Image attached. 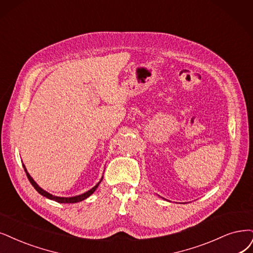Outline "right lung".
Here are the masks:
<instances>
[{
    "mask_svg": "<svg viewBox=\"0 0 253 253\" xmlns=\"http://www.w3.org/2000/svg\"><path fill=\"white\" fill-rule=\"evenodd\" d=\"M23 167H24L25 172H26V174H27L28 179H29V181H30L31 184L33 185V188H34L37 192H39L41 195H42L43 197L48 198V199H51V200H54V201H56V202H59V203H76V202H80V201H82V200H84V199H86L87 197H89V196H90L93 192H95V191L97 190V188L99 186L100 182H101L102 179H103V176H102V178L100 179V181H99L95 186H93V188H91L89 191H87V192H85V193H83V194H81V195L73 196V197H58V196H54V195L48 193L46 191L42 190V189L41 188V186L34 181V179L30 176V174L28 173L25 165H23Z\"/></svg>",
    "mask_w": 253,
    "mask_h": 253,
    "instance_id": "add662e5",
    "label": "right lung"
}]
</instances>
